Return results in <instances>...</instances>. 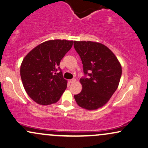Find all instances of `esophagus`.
I'll use <instances>...</instances> for the list:
<instances>
[{
    "instance_id": "34e87169",
    "label": "esophagus",
    "mask_w": 148,
    "mask_h": 148,
    "mask_svg": "<svg viewBox=\"0 0 148 148\" xmlns=\"http://www.w3.org/2000/svg\"><path fill=\"white\" fill-rule=\"evenodd\" d=\"M76 82V79H75V78H73V79H71L70 80V82L71 83V84H73V83H75Z\"/></svg>"
}]
</instances>
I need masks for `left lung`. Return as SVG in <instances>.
Wrapping results in <instances>:
<instances>
[{
  "label": "left lung",
  "mask_w": 148,
  "mask_h": 148,
  "mask_svg": "<svg viewBox=\"0 0 148 148\" xmlns=\"http://www.w3.org/2000/svg\"><path fill=\"white\" fill-rule=\"evenodd\" d=\"M85 76L82 89L74 98L79 107L95 110L109 101L119 86L122 68L117 57L105 45L93 41H74ZM88 77H86V75Z\"/></svg>",
  "instance_id": "1"
}]
</instances>
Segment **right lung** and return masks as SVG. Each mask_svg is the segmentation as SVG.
Listing matches in <instances>:
<instances>
[{"mask_svg": "<svg viewBox=\"0 0 148 148\" xmlns=\"http://www.w3.org/2000/svg\"><path fill=\"white\" fill-rule=\"evenodd\" d=\"M73 41L50 40L36 46L24 57L20 73L26 93L36 103L48 105L60 100L67 87L60 68Z\"/></svg>", "mask_w": 148, "mask_h": 148, "instance_id": "right-lung-1", "label": "right lung"}]
</instances>
